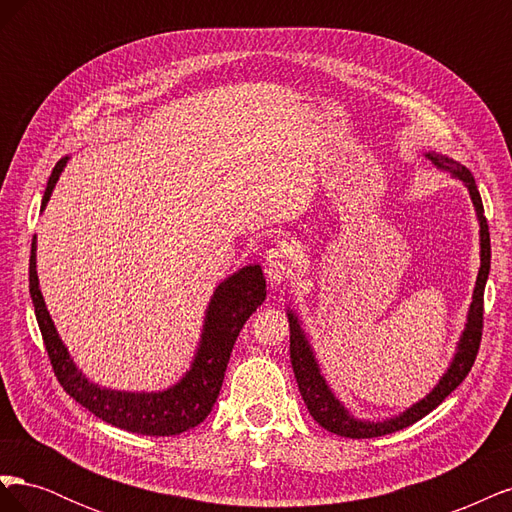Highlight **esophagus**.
I'll use <instances>...</instances> for the list:
<instances>
[{"mask_svg": "<svg viewBox=\"0 0 512 512\" xmlns=\"http://www.w3.org/2000/svg\"><path fill=\"white\" fill-rule=\"evenodd\" d=\"M292 265H294V254L292 247L288 245H280L271 250L265 258V273L269 277L271 284H282L288 280V275L292 273Z\"/></svg>", "mask_w": 512, "mask_h": 512, "instance_id": "esophagus-1", "label": "esophagus"}]
</instances>
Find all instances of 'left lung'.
Instances as JSON below:
<instances>
[{"mask_svg":"<svg viewBox=\"0 0 512 512\" xmlns=\"http://www.w3.org/2000/svg\"><path fill=\"white\" fill-rule=\"evenodd\" d=\"M425 158L431 160L433 166H438L442 170H448L453 173L457 179L466 183V188L472 196V203L476 207L478 215V224H480V269L476 277V286L472 294V305L468 312V322L466 329L461 333V339L457 344L455 359L451 367L446 369V374L440 378V382L433 386V391L408 408L406 412H401L395 418H386V421H359L354 418L342 404L339 399L331 393L327 386V380L322 378L316 356L312 352V346H309L307 337L301 329L299 318L292 312H288V322H290V363L294 378H297L301 397L305 401V406L309 414L314 416V421L324 427L331 433H337V436L352 438V440H361V438H378L386 436V433H393L399 429H406L412 423L421 421L423 416H427L433 408H438L442 401L451 395L457 386L466 380L470 374V369L476 361V354L480 348V337H483V297H485V284L489 277V267H491V241H489V226L485 220V209H483V200H480L476 181L472 177L470 170L466 166H461L459 162L440 156V153H425Z\"/></svg>","mask_w":512,"mask_h":512,"instance_id":"obj_1","label":"left lung"}]
</instances>
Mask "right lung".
<instances>
[{
	"mask_svg": "<svg viewBox=\"0 0 512 512\" xmlns=\"http://www.w3.org/2000/svg\"><path fill=\"white\" fill-rule=\"evenodd\" d=\"M66 162L68 158H61L55 164L49 183H46L42 209L49 203ZM29 294H32L36 320L55 376L72 399L119 429L143 433V436H177V433L203 423L211 412L222 389L232 346H235L245 320L265 301L267 282L260 265H250L230 275L215 288L190 371L175 386L160 393L102 389L81 374L46 312L36 273V239L32 243V256H29Z\"/></svg>",
	"mask_w": 512,
	"mask_h": 512,
	"instance_id": "add662e5",
	"label": "right lung"
}]
</instances>
